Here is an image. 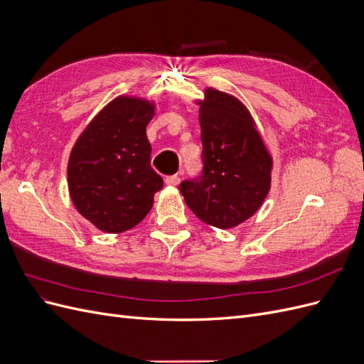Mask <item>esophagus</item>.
Masks as SVG:
<instances>
[{
	"label": "esophagus",
	"instance_id": "1",
	"mask_svg": "<svg viewBox=\"0 0 364 364\" xmlns=\"http://www.w3.org/2000/svg\"><path fill=\"white\" fill-rule=\"evenodd\" d=\"M165 183H167L168 186H178L181 183V178L178 174L167 176V178H165Z\"/></svg>",
	"mask_w": 364,
	"mask_h": 364
}]
</instances>
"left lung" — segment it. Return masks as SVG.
<instances>
[{"label":"left lung","mask_w":364,"mask_h":364,"mask_svg":"<svg viewBox=\"0 0 364 364\" xmlns=\"http://www.w3.org/2000/svg\"><path fill=\"white\" fill-rule=\"evenodd\" d=\"M199 105L203 173L181 183L191 211L206 225L235 228L255 214L270 191L273 159L247 107L206 87Z\"/></svg>","instance_id":"left-lung-1"}]
</instances>
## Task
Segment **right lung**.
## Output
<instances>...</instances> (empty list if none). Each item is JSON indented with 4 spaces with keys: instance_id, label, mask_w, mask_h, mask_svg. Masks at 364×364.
Instances as JSON below:
<instances>
[{
    "instance_id": "1",
    "label": "right lung",
    "mask_w": 364,
    "mask_h": 364,
    "mask_svg": "<svg viewBox=\"0 0 364 364\" xmlns=\"http://www.w3.org/2000/svg\"><path fill=\"white\" fill-rule=\"evenodd\" d=\"M155 103L119 95L77 138L68 161L71 200L86 220L109 234L135 228L164 185L151 168L146 127Z\"/></svg>"
}]
</instances>
